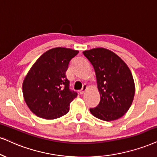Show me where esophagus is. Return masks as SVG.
I'll return each mask as SVG.
<instances>
[{
  "label": "esophagus",
  "instance_id": "1",
  "mask_svg": "<svg viewBox=\"0 0 157 157\" xmlns=\"http://www.w3.org/2000/svg\"><path fill=\"white\" fill-rule=\"evenodd\" d=\"M87 89H88V87H87V86H86V84H84V85H83V87H82V90H80V94H84V92H86V90H87Z\"/></svg>",
  "mask_w": 157,
  "mask_h": 157
}]
</instances>
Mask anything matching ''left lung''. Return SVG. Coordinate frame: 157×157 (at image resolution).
I'll list each match as a JSON object with an SVG mask.
<instances>
[{"instance_id":"left-lung-1","label":"left lung","mask_w":157,"mask_h":157,"mask_svg":"<svg viewBox=\"0 0 157 157\" xmlns=\"http://www.w3.org/2000/svg\"><path fill=\"white\" fill-rule=\"evenodd\" d=\"M95 71L100 100L90 108L98 119L109 121L124 115L132 105L135 96V83L130 70L117 55L104 48L83 52Z\"/></svg>"}]
</instances>
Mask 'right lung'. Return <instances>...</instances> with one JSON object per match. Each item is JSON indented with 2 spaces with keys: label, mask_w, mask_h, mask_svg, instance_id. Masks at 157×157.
Segmentation results:
<instances>
[{
  "label": "right lung",
  "mask_w": 157,
  "mask_h": 157,
  "mask_svg": "<svg viewBox=\"0 0 157 157\" xmlns=\"http://www.w3.org/2000/svg\"><path fill=\"white\" fill-rule=\"evenodd\" d=\"M78 53L68 48H54L40 56L29 71L22 84L23 96L37 117L55 119L69 111L77 92L70 90L65 72Z\"/></svg>",
  "instance_id": "obj_1"
}]
</instances>
